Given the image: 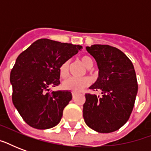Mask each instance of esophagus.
Segmentation results:
<instances>
[{
    "label": "esophagus",
    "instance_id": "1",
    "mask_svg": "<svg viewBox=\"0 0 151 151\" xmlns=\"http://www.w3.org/2000/svg\"><path fill=\"white\" fill-rule=\"evenodd\" d=\"M77 95H78V93H76V92H72V98H73V99H75L76 96H77Z\"/></svg>",
    "mask_w": 151,
    "mask_h": 151
}]
</instances>
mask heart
<instances>
[{"instance_id": "1", "label": "heart", "mask_w": 151, "mask_h": 151, "mask_svg": "<svg viewBox=\"0 0 151 151\" xmlns=\"http://www.w3.org/2000/svg\"><path fill=\"white\" fill-rule=\"evenodd\" d=\"M80 61L83 64V66H85L87 69H91L93 66V60L88 55L81 56ZM69 69H70V60H66L60 65L59 68V75L61 78H65L68 76ZM89 85L90 80L88 78L76 79V78H70L63 82V88L67 91L78 92L82 91L85 88L88 87Z\"/></svg>"}]
</instances>
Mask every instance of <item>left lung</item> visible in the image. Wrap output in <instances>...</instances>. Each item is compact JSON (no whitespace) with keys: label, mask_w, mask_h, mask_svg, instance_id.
I'll list each match as a JSON object with an SVG mask.
<instances>
[{"label":"left lung","mask_w":151,"mask_h":151,"mask_svg":"<svg viewBox=\"0 0 151 151\" xmlns=\"http://www.w3.org/2000/svg\"><path fill=\"white\" fill-rule=\"evenodd\" d=\"M99 68V78L90 87L103 96L86 93L83 117L88 126L109 133L124 125L133 110L138 84L134 66L124 52L106 45L87 46Z\"/></svg>","instance_id":"1"}]
</instances>
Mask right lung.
Segmentation results:
<instances>
[{
	"instance_id": "obj_1",
	"label": "right lung",
	"mask_w": 151,
	"mask_h": 151,
	"mask_svg": "<svg viewBox=\"0 0 151 151\" xmlns=\"http://www.w3.org/2000/svg\"><path fill=\"white\" fill-rule=\"evenodd\" d=\"M82 48L49 39H39L21 53L11 71L12 102L29 126L47 129L60 122L72 99L68 91H50L58 86L59 68Z\"/></svg>"
}]
</instances>
